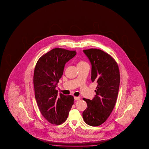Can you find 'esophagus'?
<instances>
[{
    "label": "esophagus",
    "mask_w": 149,
    "mask_h": 149,
    "mask_svg": "<svg viewBox=\"0 0 149 149\" xmlns=\"http://www.w3.org/2000/svg\"><path fill=\"white\" fill-rule=\"evenodd\" d=\"M80 97H79V96H74V99L75 100H80Z\"/></svg>",
    "instance_id": "obj_1"
}]
</instances>
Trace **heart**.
Returning <instances> with one entry per match:
<instances>
[{"label":"heart","instance_id":"heart-1","mask_svg":"<svg viewBox=\"0 0 149 149\" xmlns=\"http://www.w3.org/2000/svg\"><path fill=\"white\" fill-rule=\"evenodd\" d=\"M85 64H87V63H86V61H79L78 63V66L79 65H85Z\"/></svg>","mask_w":149,"mask_h":149}]
</instances>
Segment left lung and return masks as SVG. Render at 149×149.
I'll list each match as a JSON object with an SVG mask.
<instances>
[{
    "instance_id": "obj_1",
    "label": "left lung",
    "mask_w": 149,
    "mask_h": 149,
    "mask_svg": "<svg viewBox=\"0 0 149 149\" xmlns=\"http://www.w3.org/2000/svg\"><path fill=\"white\" fill-rule=\"evenodd\" d=\"M83 52L92 65L91 81L97 86L92 100L83 98L88 107L82 116L86 124L98 126L107 119L115 105L120 84L118 66L111 56L101 49L91 48Z\"/></svg>"
}]
</instances>
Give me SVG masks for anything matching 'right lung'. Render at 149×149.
<instances>
[{
  "instance_id": "right-lung-1",
  "label": "right lung",
  "mask_w": 149,
  "mask_h": 149,
  "mask_svg": "<svg viewBox=\"0 0 149 149\" xmlns=\"http://www.w3.org/2000/svg\"><path fill=\"white\" fill-rule=\"evenodd\" d=\"M75 51L54 48L41 56L34 69L33 83L38 107L43 117L53 125L66 121L73 104L72 95H65L56 90L66 63L76 55Z\"/></svg>"
}]
</instances>
